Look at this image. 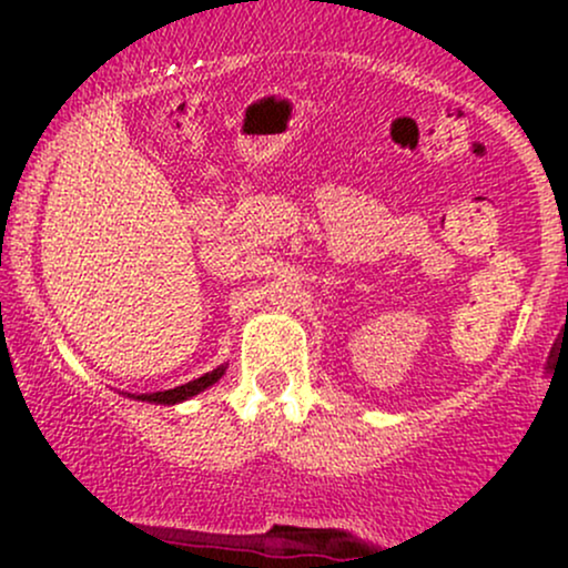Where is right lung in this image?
<instances>
[{
    "label": "right lung",
    "mask_w": 568,
    "mask_h": 568,
    "mask_svg": "<svg viewBox=\"0 0 568 568\" xmlns=\"http://www.w3.org/2000/svg\"><path fill=\"white\" fill-rule=\"evenodd\" d=\"M226 366H219L213 371H207L205 376H200V379L194 382H186L181 384V387H173V389H165V393H149V395H135V400H146V403H160V406H175V403L181 400H189V397L200 395L202 389H207L211 384H216L221 376H224Z\"/></svg>",
    "instance_id": "1"
}]
</instances>
